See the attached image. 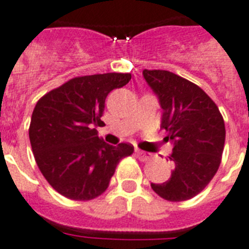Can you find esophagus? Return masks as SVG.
Masks as SVG:
<instances>
[{"label":"esophagus","instance_id":"1","mask_svg":"<svg viewBox=\"0 0 249 249\" xmlns=\"http://www.w3.org/2000/svg\"><path fill=\"white\" fill-rule=\"evenodd\" d=\"M135 154H137V157L139 158V160H142V161L148 160L149 158H150V153H148V151H144V150H139V149H137V150H135Z\"/></svg>","mask_w":249,"mask_h":249}]
</instances>
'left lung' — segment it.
Returning a JSON list of instances; mask_svg holds the SVG:
<instances>
[{"label": "left lung", "mask_w": 249, "mask_h": 249, "mask_svg": "<svg viewBox=\"0 0 249 249\" xmlns=\"http://www.w3.org/2000/svg\"><path fill=\"white\" fill-rule=\"evenodd\" d=\"M146 84L157 95L160 127L173 144L168 157L173 164L170 178L151 183L158 196L181 202L200 193L219 168L226 140L223 118L214 101L199 86L165 70H142Z\"/></svg>", "instance_id": "obj_1"}]
</instances>
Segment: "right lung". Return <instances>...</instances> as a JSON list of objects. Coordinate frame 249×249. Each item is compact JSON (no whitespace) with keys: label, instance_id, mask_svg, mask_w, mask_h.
Listing matches in <instances>:
<instances>
[{"label":"right lung","instance_id":"add662e5","mask_svg":"<svg viewBox=\"0 0 249 249\" xmlns=\"http://www.w3.org/2000/svg\"><path fill=\"white\" fill-rule=\"evenodd\" d=\"M130 73H99L71 79L40 99L30 124V142L38 169L49 184L73 200L103 194L123 158L134 146L110 145L98 137L105 99L123 88Z\"/></svg>","mask_w":249,"mask_h":249}]
</instances>
